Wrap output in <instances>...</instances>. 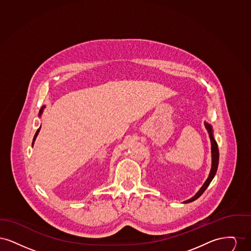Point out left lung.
<instances>
[{
  "label": "left lung",
  "instance_id": "1",
  "mask_svg": "<svg viewBox=\"0 0 251 251\" xmlns=\"http://www.w3.org/2000/svg\"><path fill=\"white\" fill-rule=\"evenodd\" d=\"M205 124V128L208 131L209 136H210V140H211V145H212V168L209 174L208 179H206V181L204 182L201 188L199 190V192L191 198L190 200L185 201L183 203H189L196 201L197 199H199L201 195H202L204 191L207 189V187L209 186V184L211 183V181L214 179L216 170H217V167H218V160H219V151H218V147H217V143L215 142V138H214V134H213V129L212 126L206 122H204Z\"/></svg>",
  "mask_w": 251,
  "mask_h": 251
}]
</instances>
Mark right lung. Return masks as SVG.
<instances>
[{"instance_id":"1","label":"right lung","mask_w":251,"mask_h":251,"mask_svg":"<svg viewBox=\"0 0 251 251\" xmlns=\"http://www.w3.org/2000/svg\"><path fill=\"white\" fill-rule=\"evenodd\" d=\"M44 108H45V105H44V106H42V107H41V109L39 110V114H38V116H39V117H41V114L43 113V109H44ZM40 128H41V127H39V128L37 129V131H36V134H35V136H34V139H33V143H32V147L34 146V143H35V141H36V136H37L38 132H39V131H40Z\"/></svg>"}]
</instances>
